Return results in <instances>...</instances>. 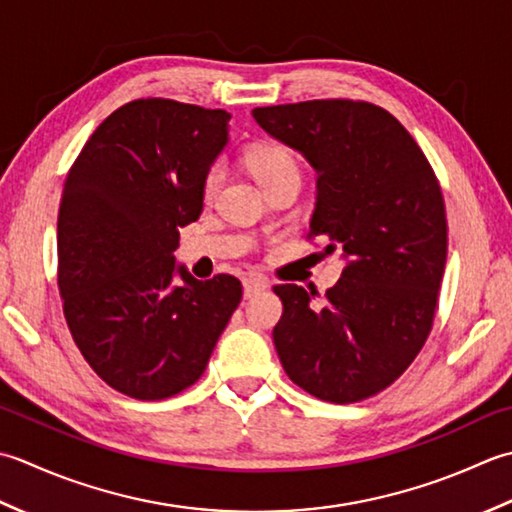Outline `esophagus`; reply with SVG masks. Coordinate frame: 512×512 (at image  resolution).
<instances>
[{"label":"esophagus","instance_id":"esophagus-1","mask_svg":"<svg viewBox=\"0 0 512 512\" xmlns=\"http://www.w3.org/2000/svg\"><path fill=\"white\" fill-rule=\"evenodd\" d=\"M265 289H269V280L265 276L252 274V276H247L243 280V294H245V298H252V296L260 294V291H265Z\"/></svg>","mask_w":512,"mask_h":512}]
</instances>
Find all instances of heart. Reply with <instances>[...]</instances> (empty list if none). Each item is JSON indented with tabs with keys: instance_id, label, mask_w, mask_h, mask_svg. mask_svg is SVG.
<instances>
[{
	"instance_id": "b5f03b06",
	"label": "heart",
	"mask_w": 512,
	"mask_h": 512,
	"mask_svg": "<svg viewBox=\"0 0 512 512\" xmlns=\"http://www.w3.org/2000/svg\"><path fill=\"white\" fill-rule=\"evenodd\" d=\"M247 165L256 176V181L263 187H269L271 183L283 179L287 174H298V163L294 156H291V152L274 143H263L249 150ZM223 179H225L223 165L221 163L210 165L203 176V196L205 198L214 196L218 187H221Z\"/></svg>"
}]
</instances>
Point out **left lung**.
I'll use <instances>...</instances> for the list:
<instances>
[{"label": "left lung", "instance_id": "left-lung-1", "mask_svg": "<svg viewBox=\"0 0 512 512\" xmlns=\"http://www.w3.org/2000/svg\"><path fill=\"white\" fill-rule=\"evenodd\" d=\"M269 137L318 174L309 236L344 258L322 305L298 285L274 287L283 369L316 398L349 404L393 384L433 325L446 265L442 190L420 145L373 103L349 99L254 108Z\"/></svg>", "mask_w": 512, "mask_h": 512}]
</instances>
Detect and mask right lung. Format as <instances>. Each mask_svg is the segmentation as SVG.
<instances>
[{
	"instance_id": "add662e5",
	"label": "right lung",
	"mask_w": 512,
	"mask_h": 512,
	"mask_svg": "<svg viewBox=\"0 0 512 512\" xmlns=\"http://www.w3.org/2000/svg\"><path fill=\"white\" fill-rule=\"evenodd\" d=\"M229 112L172 99L114 110L83 145L57 221L68 329L99 378L165 400L201 378L243 296L234 276L176 265L179 229L203 212V176L229 141Z\"/></svg>"
}]
</instances>
